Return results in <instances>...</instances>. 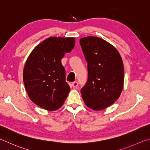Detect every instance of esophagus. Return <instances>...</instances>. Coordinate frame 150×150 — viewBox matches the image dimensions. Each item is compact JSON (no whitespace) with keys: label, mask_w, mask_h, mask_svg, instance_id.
<instances>
[{"label":"esophagus","mask_w":150,"mask_h":150,"mask_svg":"<svg viewBox=\"0 0 150 150\" xmlns=\"http://www.w3.org/2000/svg\"><path fill=\"white\" fill-rule=\"evenodd\" d=\"M78 83L77 82H74L72 83V86L74 88H76L78 87Z\"/></svg>","instance_id":"34e87169"}]
</instances>
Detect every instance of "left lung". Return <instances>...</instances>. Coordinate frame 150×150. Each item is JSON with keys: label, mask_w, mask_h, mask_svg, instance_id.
<instances>
[{"label": "left lung", "mask_w": 150, "mask_h": 150, "mask_svg": "<svg viewBox=\"0 0 150 150\" xmlns=\"http://www.w3.org/2000/svg\"><path fill=\"white\" fill-rule=\"evenodd\" d=\"M80 43L88 71V82L81 90L82 99L89 108L101 111L113 104L122 91V58L113 45L98 37H84Z\"/></svg>", "instance_id": "obj_1"}]
</instances>
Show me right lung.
<instances>
[{
  "mask_svg": "<svg viewBox=\"0 0 150 150\" xmlns=\"http://www.w3.org/2000/svg\"><path fill=\"white\" fill-rule=\"evenodd\" d=\"M74 38L50 37L29 55L23 71V80L29 98L49 111L61 107L70 88L65 81L62 58L73 49Z\"/></svg>",
  "mask_w": 150,
  "mask_h": 150,
  "instance_id": "right-lung-1",
  "label": "right lung"
}]
</instances>
